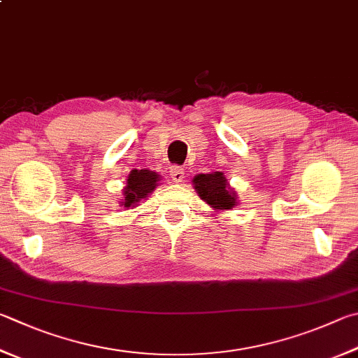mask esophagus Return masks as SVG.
Returning a JSON list of instances; mask_svg holds the SVG:
<instances>
[{
    "label": "esophagus",
    "mask_w": 358,
    "mask_h": 358,
    "mask_svg": "<svg viewBox=\"0 0 358 358\" xmlns=\"http://www.w3.org/2000/svg\"><path fill=\"white\" fill-rule=\"evenodd\" d=\"M171 177H172L175 183H181V181H185V169L172 167L171 169Z\"/></svg>",
    "instance_id": "1"
}]
</instances>
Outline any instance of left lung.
I'll return each mask as SVG.
<instances>
[{"instance_id":"obj_1","label":"left lung","mask_w":358,"mask_h":358,"mask_svg":"<svg viewBox=\"0 0 358 358\" xmlns=\"http://www.w3.org/2000/svg\"><path fill=\"white\" fill-rule=\"evenodd\" d=\"M197 196L214 211H230L238 205L236 191L230 186L222 172L199 173L192 178Z\"/></svg>"}]
</instances>
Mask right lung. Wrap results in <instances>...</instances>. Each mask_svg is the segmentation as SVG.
Instances as JSON below:
<instances>
[{"mask_svg": "<svg viewBox=\"0 0 358 358\" xmlns=\"http://www.w3.org/2000/svg\"><path fill=\"white\" fill-rule=\"evenodd\" d=\"M161 177L158 172L148 171V169H134L127 177V185L122 189L120 206H125L127 210L133 206H138L142 200H145L150 194L159 186Z\"/></svg>", "mask_w": 358, "mask_h": 358, "instance_id": "1", "label": "right lung"}]
</instances>
